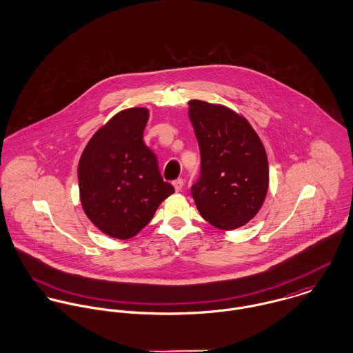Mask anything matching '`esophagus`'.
<instances>
[{"label": "esophagus", "mask_w": 353, "mask_h": 353, "mask_svg": "<svg viewBox=\"0 0 353 353\" xmlns=\"http://www.w3.org/2000/svg\"><path fill=\"white\" fill-rule=\"evenodd\" d=\"M172 185H174V188H175L176 192H181L182 188H183V185H185V181H183L182 178H179V179H175V181L172 182Z\"/></svg>", "instance_id": "esophagus-1"}]
</instances>
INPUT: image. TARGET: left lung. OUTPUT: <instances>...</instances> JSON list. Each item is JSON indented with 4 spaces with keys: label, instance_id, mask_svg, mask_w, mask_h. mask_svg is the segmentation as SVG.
Here are the masks:
<instances>
[{
    "label": "left lung",
    "instance_id": "left-lung-1",
    "mask_svg": "<svg viewBox=\"0 0 353 353\" xmlns=\"http://www.w3.org/2000/svg\"><path fill=\"white\" fill-rule=\"evenodd\" d=\"M189 118L201 153L192 196L202 217L224 231L249 223L265 201L268 156L249 121L221 104L189 101Z\"/></svg>",
    "mask_w": 353,
    "mask_h": 353
}]
</instances>
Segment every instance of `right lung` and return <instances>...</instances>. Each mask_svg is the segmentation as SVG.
I'll return each instance as SVG.
<instances>
[{"mask_svg": "<svg viewBox=\"0 0 353 353\" xmlns=\"http://www.w3.org/2000/svg\"><path fill=\"white\" fill-rule=\"evenodd\" d=\"M148 118L144 107L119 111L92 136L79 161L81 206L94 225L115 239L137 235L175 192L143 141Z\"/></svg>", "mask_w": 353, "mask_h": 353, "instance_id": "obj_1", "label": "right lung"}]
</instances>
